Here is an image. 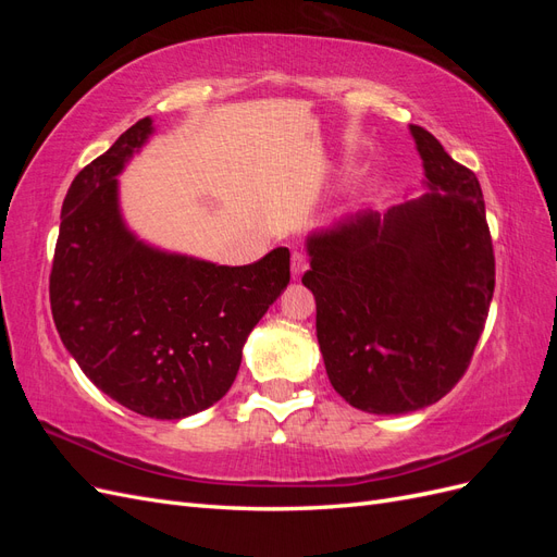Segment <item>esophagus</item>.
Wrapping results in <instances>:
<instances>
[{
	"instance_id": "1",
	"label": "esophagus",
	"mask_w": 557,
	"mask_h": 557,
	"mask_svg": "<svg viewBox=\"0 0 557 557\" xmlns=\"http://www.w3.org/2000/svg\"><path fill=\"white\" fill-rule=\"evenodd\" d=\"M309 269V258L305 256V252H299V250H295L293 252V278H299L301 274H305Z\"/></svg>"
}]
</instances>
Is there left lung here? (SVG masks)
<instances>
[{"label": "left lung", "instance_id": "obj_1", "mask_svg": "<svg viewBox=\"0 0 557 557\" xmlns=\"http://www.w3.org/2000/svg\"><path fill=\"white\" fill-rule=\"evenodd\" d=\"M430 193L360 213L309 239L301 283L330 383L367 413L440 401L474 356L495 290V252L476 174L411 125Z\"/></svg>", "mask_w": 557, "mask_h": 557}]
</instances>
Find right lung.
Listing matches in <instances>:
<instances>
[{
	"label": "right lung",
	"instance_id": "right-lung-1",
	"mask_svg": "<svg viewBox=\"0 0 557 557\" xmlns=\"http://www.w3.org/2000/svg\"><path fill=\"white\" fill-rule=\"evenodd\" d=\"M153 132L141 117L76 174L50 269L60 339L99 391L129 411L178 420L237 379L250 330L290 281V250L223 267L141 244L117 209V174Z\"/></svg>",
	"mask_w": 557,
	"mask_h": 557
}]
</instances>
